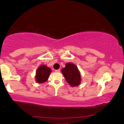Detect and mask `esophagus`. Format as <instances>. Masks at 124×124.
I'll use <instances>...</instances> for the list:
<instances>
[{"mask_svg":"<svg viewBox=\"0 0 124 124\" xmlns=\"http://www.w3.org/2000/svg\"><path fill=\"white\" fill-rule=\"evenodd\" d=\"M55 72H60V70H55Z\"/></svg>","mask_w":124,"mask_h":124,"instance_id":"obj_1","label":"esophagus"}]
</instances>
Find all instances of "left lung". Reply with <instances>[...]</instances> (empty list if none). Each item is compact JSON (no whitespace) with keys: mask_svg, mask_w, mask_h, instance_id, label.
<instances>
[{"mask_svg":"<svg viewBox=\"0 0 124 124\" xmlns=\"http://www.w3.org/2000/svg\"><path fill=\"white\" fill-rule=\"evenodd\" d=\"M62 73L66 81L72 87L77 86L81 83V74L77 66L72 63H68L62 68Z\"/></svg>","mask_w":124,"mask_h":124,"instance_id":"1","label":"left lung"}]
</instances>
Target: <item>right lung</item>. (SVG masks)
<instances>
[{
    "instance_id": "obj_1",
    "label": "right lung",
    "mask_w": 124,
    "mask_h": 124,
    "mask_svg": "<svg viewBox=\"0 0 124 124\" xmlns=\"http://www.w3.org/2000/svg\"><path fill=\"white\" fill-rule=\"evenodd\" d=\"M51 72V68L46 65L43 64L39 66L37 70L35 76L36 82L39 84H41L46 81Z\"/></svg>"
}]
</instances>
